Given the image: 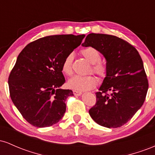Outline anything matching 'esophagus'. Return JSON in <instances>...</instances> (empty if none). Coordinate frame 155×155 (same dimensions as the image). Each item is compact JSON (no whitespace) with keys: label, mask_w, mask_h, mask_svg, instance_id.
Listing matches in <instances>:
<instances>
[{"label":"esophagus","mask_w":155,"mask_h":155,"mask_svg":"<svg viewBox=\"0 0 155 155\" xmlns=\"http://www.w3.org/2000/svg\"><path fill=\"white\" fill-rule=\"evenodd\" d=\"M73 92H74V95H76V96H79V95H81V94H82V92L77 91V90H73Z\"/></svg>","instance_id":"obj_1"}]
</instances>
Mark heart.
I'll list each match as a JSON object with an SVG mask.
<instances>
[{
  "label": "heart",
  "mask_w": 155,
  "mask_h": 155,
  "mask_svg": "<svg viewBox=\"0 0 155 155\" xmlns=\"http://www.w3.org/2000/svg\"><path fill=\"white\" fill-rule=\"evenodd\" d=\"M81 54L90 63L92 64L90 71L99 76L101 79H104L106 76V68L102 63H101V54L95 48L88 47L84 48L81 50ZM72 54H68L64 59L62 64V71L66 75L72 74ZM97 84V79L93 76H75L68 81V86L70 88L79 91L90 90L94 88Z\"/></svg>",
  "instance_id": "1"
}]
</instances>
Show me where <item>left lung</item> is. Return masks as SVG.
Segmentation results:
<instances>
[{
	"mask_svg": "<svg viewBox=\"0 0 155 155\" xmlns=\"http://www.w3.org/2000/svg\"><path fill=\"white\" fill-rule=\"evenodd\" d=\"M81 45L95 48L106 60V76L89 114L101 126L120 127L145 101L149 83L141 58L133 46L114 35L90 33Z\"/></svg>",
	"mask_w": 155,
	"mask_h": 155,
	"instance_id": "8db88e82",
	"label": "left lung"
}]
</instances>
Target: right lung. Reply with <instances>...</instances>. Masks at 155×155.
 I'll return each instance as SVG.
<instances>
[{"label": "right lung", "instance_id": "obj_1", "mask_svg": "<svg viewBox=\"0 0 155 155\" xmlns=\"http://www.w3.org/2000/svg\"><path fill=\"white\" fill-rule=\"evenodd\" d=\"M85 35H55L28 44L17 57L8 76L12 102L32 125L46 127L58 123L66 110L72 90L65 83L62 64L81 44Z\"/></svg>", "mask_w": 155, "mask_h": 155}]
</instances>
